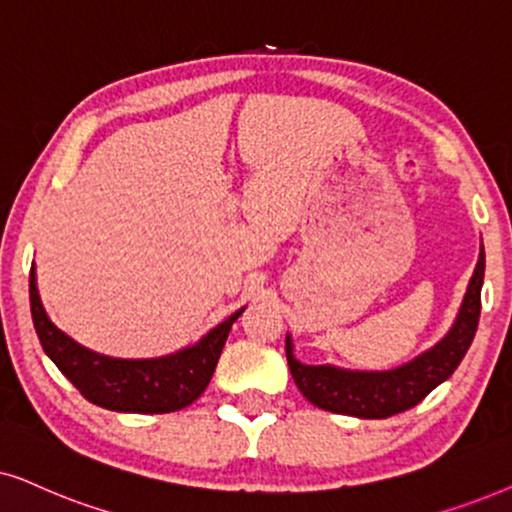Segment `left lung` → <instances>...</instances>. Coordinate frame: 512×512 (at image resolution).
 <instances>
[{
	"label": "left lung",
	"instance_id": "1",
	"mask_svg": "<svg viewBox=\"0 0 512 512\" xmlns=\"http://www.w3.org/2000/svg\"><path fill=\"white\" fill-rule=\"evenodd\" d=\"M485 283V248L470 276L466 295L452 327L438 344L393 370H346L337 365H306L295 356L292 335H285V353L292 379L309 403L320 410L358 419H386L419 405L435 386L452 377L473 344L480 320V292Z\"/></svg>",
	"mask_w": 512,
	"mask_h": 512
}]
</instances>
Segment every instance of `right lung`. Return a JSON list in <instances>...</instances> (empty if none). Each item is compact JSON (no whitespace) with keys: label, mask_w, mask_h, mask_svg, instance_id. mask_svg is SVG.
I'll use <instances>...</instances> for the list:
<instances>
[{"label":"right lung","mask_w":512,"mask_h":512,"mask_svg":"<svg viewBox=\"0 0 512 512\" xmlns=\"http://www.w3.org/2000/svg\"><path fill=\"white\" fill-rule=\"evenodd\" d=\"M30 309L44 353L88 403L112 412L166 414L192 405L206 391L231 325L245 306L206 332L196 344L159 358H112L74 342L46 313L37 290L34 264L30 271Z\"/></svg>","instance_id":"1"}]
</instances>
